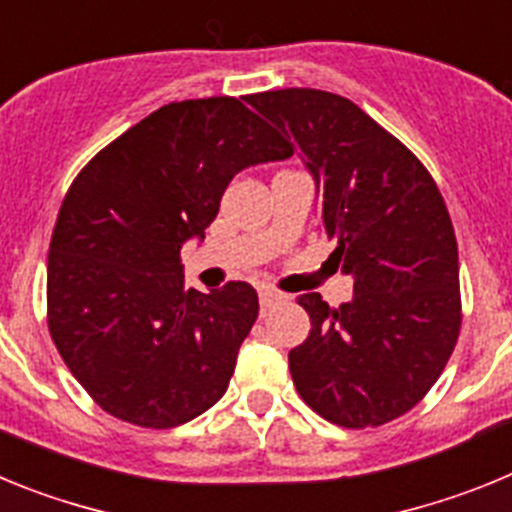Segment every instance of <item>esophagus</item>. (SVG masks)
<instances>
[{
  "instance_id": "obj_1",
  "label": "esophagus",
  "mask_w": 512,
  "mask_h": 512,
  "mask_svg": "<svg viewBox=\"0 0 512 512\" xmlns=\"http://www.w3.org/2000/svg\"><path fill=\"white\" fill-rule=\"evenodd\" d=\"M279 300H284V295L282 292H277V289H261L259 292V302H261V307H271L274 305V302H279Z\"/></svg>"
}]
</instances>
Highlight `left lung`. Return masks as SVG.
<instances>
[{
    "label": "left lung",
    "mask_w": 512,
    "mask_h": 512,
    "mask_svg": "<svg viewBox=\"0 0 512 512\" xmlns=\"http://www.w3.org/2000/svg\"><path fill=\"white\" fill-rule=\"evenodd\" d=\"M248 102L295 140L320 189L330 259L354 300L297 297L310 336L289 351L302 400L341 428H377L413 410L461 330L459 251L449 210L413 151L359 104L323 89H277Z\"/></svg>",
    "instance_id": "left-lung-1"
}]
</instances>
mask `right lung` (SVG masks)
<instances>
[{
  "label": "right lung",
  "mask_w": 512,
  "mask_h": 512,
  "mask_svg": "<svg viewBox=\"0 0 512 512\" xmlns=\"http://www.w3.org/2000/svg\"><path fill=\"white\" fill-rule=\"evenodd\" d=\"M287 156L241 99L207 97L158 107L76 174L48 251V330L104 413L161 431L225 395L259 297L184 289L179 251L238 171Z\"/></svg>",
  "instance_id": "add662e5"
}]
</instances>
